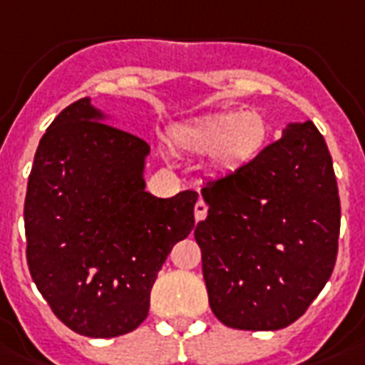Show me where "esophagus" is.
<instances>
[{"mask_svg": "<svg viewBox=\"0 0 365 365\" xmlns=\"http://www.w3.org/2000/svg\"><path fill=\"white\" fill-rule=\"evenodd\" d=\"M205 216H207V205L202 201H199L195 205V220L199 222V220H202Z\"/></svg>", "mask_w": 365, "mask_h": 365, "instance_id": "1", "label": "esophagus"}]
</instances>
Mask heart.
Segmentation results:
<instances>
[{
    "instance_id": "b5f03b06",
    "label": "heart",
    "mask_w": 365,
    "mask_h": 365,
    "mask_svg": "<svg viewBox=\"0 0 365 365\" xmlns=\"http://www.w3.org/2000/svg\"><path fill=\"white\" fill-rule=\"evenodd\" d=\"M269 138V124L257 110H227L205 116L174 132L180 149L207 157L218 172L241 170L260 155Z\"/></svg>"
}]
</instances>
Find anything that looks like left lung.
Segmentation results:
<instances>
[{
  "mask_svg": "<svg viewBox=\"0 0 365 365\" xmlns=\"http://www.w3.org/2000/svg\"><path fill=\"white\" fill-rule=\"evenodd\" d=\"M201 195L208 216L195 241L214 316L245 331L297 322L337 260L341 201L318 128L291 122L282 139Z\"/></svg>",
  "mask_w": 365,
  "mask_h": 365,
  "instance_id": "8db88e82",
  "label": "left lung"
}]
</instances>
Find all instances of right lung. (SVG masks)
Wrapping results in <instances>:
<instances>
[{"label": "right lung", "instance_id": "right-lung-1", "mask_svg": "<svg viewBox=\"0 0 365 365\" xmlns=\"http://www.w3.org/2000/svg\"><path fill=\"white\" fill-rule=\"evenodd\" d=\"M90 97L47 128L24 201L26 258L36 287L72 331L130 333L149 314L153 283L195 227L197 191H145L143 139L108 126Z\"/></svg>", "mask_w": 365, "mask_h": 365}]
</instances>
